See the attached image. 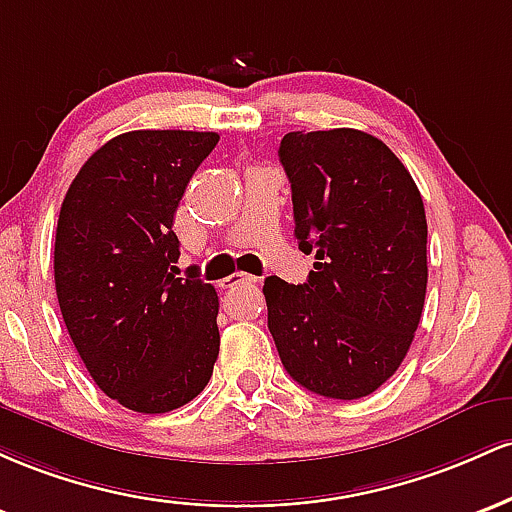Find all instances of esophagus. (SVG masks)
Masks as SVG:
<instances>
[{
  "label": "esophagus",
  "mask_w": 512,
  "mask_h": 512,
  "mask_svg": "<svg viewBox=\"0 0 512 512\" xmlns=\"http://www.w3.org/2000/svg\"><path fill=\"white\" fill-rule=\"evenodd\" d=\"M251 283H256V278H254V275H246V273H232V275H229V278L222 280L220 285L225 287V290H232V287L251 285Z\"/></svg>",
  "instance_id": "1"
}]
</instances>
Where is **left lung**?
Wrapping results in <instances>:
<instances>
[{"label":"left lung","instance_id":"1","mask_svg":"<svg viewBox=\"0 0 512 512\" xmlns=\"http://www.w3.org/2000/svg\"><path fill=\"white\" fill-rule=\"evenodd\" d=\"M295 239L307 283L266 278L268 329L287 375L326 399H360L404 363L428 285V222L409 169L377 137L287 132Z\"/></svg>","mask_w":512,"mask_h":512}]
</instances>
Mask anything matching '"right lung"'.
Segmentation results:
<instances>
[{
    "label": "right lung",
    "mask_w": 512,
    "mask_h": 512,
    "mask_svg": "<svg viewBox=\"0 0 512 512\" xmlns=\"http://www.w3.org/2000/svg\"><path fill=\"white\" fill-rule=\"evenodd\" d=\"M217 132L132 130L74 176L55 234L62 319L99 389L125 409L166 413L210 382L220 353L215 287L176 278L174 215Z\"/></svg>",
    "instance_id": "1"
}]
</instances>
